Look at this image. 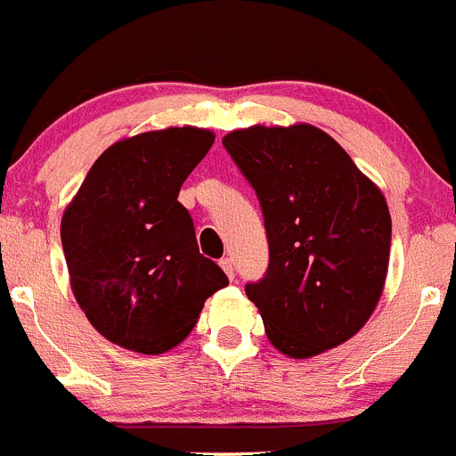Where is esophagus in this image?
<instances>
[{"mask_svg": "<svg viewBox=\"0 0 456 456\" xmlns=\"http://www.w3.org/2000/svg\"><path fill=\"white\" fill-rule=\"evenodd\" d=\"M220 266H223V271L227 273L229 280H233V261L229 259V256H224V259H220Z\"/></svg>", "mask_w": 456, "mask_h": 456, "instance_id": "34e87169", "label": "esophagus"}]
</instances>
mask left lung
<instances>
[{"instance_id": "obj_1", "label": "left lung", "mask_w": 456, "mask_h": 456, "mask_svg": "<svg viewBox=\"0 0 456 456\" xmlns=\"http://www.w3.org/2000/svg\"><path fill=\"white\" fill-rule=\"evenodd\" d=\"M223 144L264 213L271 259L245 294L273 346L312 358L354 338L387 275L393 223L381 190L310 124L252 126Z\"/></svg>"}]
</instances>
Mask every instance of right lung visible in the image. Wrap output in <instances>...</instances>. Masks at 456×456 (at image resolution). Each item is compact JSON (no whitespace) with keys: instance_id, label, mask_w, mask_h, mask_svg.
<instances>
[{"instance_id":"right-lung-1","label":"right lung","mask_w":456,"mask_h":456,"mask_svg":"<svg viewBox=\"0 0 456 456\" xmlns=\"http://www.w3.org/2000/svg\"><path fill=\"white\" fill-rule=\"evenodd\" d=\"M211 130L165 128L118 140L94 162L61 217L75 300L110 342L165 354L195 328L206 298L229 280L200 255L179 201L213 146Z\"/></svg>"}]
</instances>
